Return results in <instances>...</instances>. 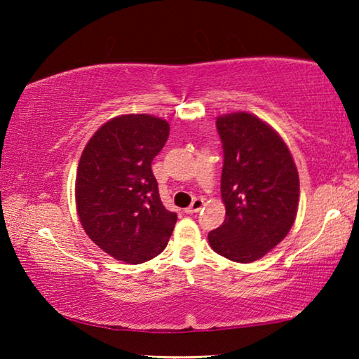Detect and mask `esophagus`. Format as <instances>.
<instances>
[{"instance_id": "34e87169", "label": "esophagus", "mask_w": 359, "mask_h": 359, "mask_svg": "<svg viewBox=\"0 0 359 359\" xmlns=\"http://www.w3.org/2000/svg\"><path fill=\"white\" fill-rule=\"evenodd\" d=\"M203 205H204V199L203 198H194L193 203L185 209V212H187V214H196L198 210H201Z\"/></svg>"}]
</instances>
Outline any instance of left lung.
Listing matches in <instances>:
<instances>
[{
	"instance_id": "8db88e82",
	"label": "left lung",
	"mask_w": 359,
	"mask_h": 359,
	"mask_svg": "<svg viewBox=\"0 0 359 359\" xmlns=\"http://www.w3.org/2000/svg\"><path fill=\"white\" fill-rule=\"evenodd\" d=\"M217 131L223 145L226 217L209 233V244L231 261L252 263L282 242L293 226L299 175L287 144L257 115H220Z\"/></svg>"
}]
</instances>
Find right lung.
Returning a JSON list of instances; mask_svg holds the SVG:
<instances>
[{
  "label": "right lung",
  "mask_w": 359,
  "mask_h": 359,
  "mask_svg": "<svg viewBox=\"0 0 359 359\" xmlns=\"http://www.w3.org/2000/svg\"><path fill=\"white\" fill-rule=\"evenodd\" d=\"M169 137L166 120L147 114L106 121L82 151L76 177L77 214L101 250L145 263L168 245L177 214L161 203L151 161Z\"/></svg>",
  "instance_id": "obj_1"
}]
</instances>
